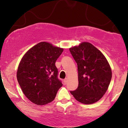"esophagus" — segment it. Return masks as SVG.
I'll return each instance as SVG.
<instances>
[{
    "instance_id": "1",
    "label": "esophagus",
    "mask_w": 128,
    "mask_h": 128,
    "mask_svg": "<svg viewBox=\"0 0 128 128\" xmlns=\"http://www.w3.org/2000/svg\"><path fill=\"white\" fill-rule=\"evenodd\" d=\"M67 80H68V79H67V78H66V79L64 80V85H66V84H67Z\"/></svg>"
}]
</instances>
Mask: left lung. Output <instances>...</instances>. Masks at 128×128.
<instances>
[{
  "label": "left lung",
  "mask_w": 128,
  "mask_h": 128,
  "mask_svg": "<svg viewBox=\"0 0 128 128\" xmlns=\"http://www.w3.org/2000/svg\"><path fill=\"white\" fill-rule=\"evenodd\" d=\"M69 49L77 63L79 82L78 88L70 92L82 104H94L105 94L111 82L109 62L90 42H82Z\"/></svg>",
  "instance_id": "1"
}]
</instances>
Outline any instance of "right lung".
I'll return each mask as SVG.
<instances>
[{"label": "right lung", "instance_id": "obj_1", "mask_svg": "<svg viewBox=\"0 0 128 128\" xmlns=\"http://www.w3.org/2000/svg\"><path fill=\"white\" fill-rule=\"evenodd\" d=\"M63 50L42 42L29 49L22 57L17 79L24 94L34 104L44 105L52 102L62 86L57 78L55 62Z\"/></svg>", "mask_w": 128, "mask_h": 128}]
</instances>
